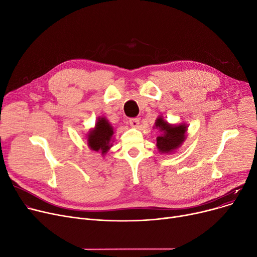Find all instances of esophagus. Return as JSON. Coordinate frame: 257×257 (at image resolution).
<instances>
[{"instance_id": "1", "label": "esophagus", "mask_w": 257, "mask_h": 257, "mask_svg": "<svg viewBox=\"0 0 257 257\" xmlns=\"http://www.w3.org/2000/svg\"><path fill=\"white\" fill-rule=\"evenodd\" d=\"M129 124H130V126L131 127H138L139 126V124H140V119L139 118H130L129 119Z\"/></svg>"}]
</instances>
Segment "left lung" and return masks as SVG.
<instances>
[{"label": "left lung", "mask_w": 257, "mask_h": 257, "mask_svg": "<svg viewBox=\"0 0 257 257\" xmlns=\"http://www.w3.org/2000/svg\"><path fill=\"white\" fill-rule=\"evenodd\" d=\"M155 127L161 132L157 137V149L160 153H172L176 151L185 140L187 126L185 124L172 125L169 124L163 116H158L155 121Z\"/></svg>", "instance_id": "obj_1"}]
</instances>
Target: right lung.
<instances>
[{"instance_id":"obj_1","label":"right lung","mask_w":257,"mask_h":257,"mask_svg":"<svg viewBox=\"0 0 257 257\" xmlns=\"http://www.w3.org/2000/svg\"><path fill=\"white\" fill-rule=\"evenodd\" d=\"M113 128L105 117H98L93 129L87 133V145L90 150L105 155L112 147Z\"/></svg>"}]
</instances>
